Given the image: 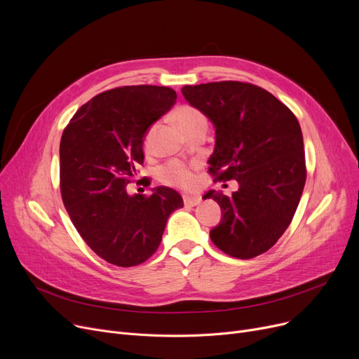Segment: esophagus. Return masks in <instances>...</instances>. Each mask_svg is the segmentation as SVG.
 Here are the masks:
<instances>
[{"label":"esophagus","mask_w":359,"mask_h":359,"mask_svg":"<svg viewBox=\"0 0 359 359\" xmlns=\"http://www.w3.org/2000/svg\"><path fill=\"white\" fill-rule=\"evenodd\" d=\"M183 202L186 206H196L201 203V198L192 195H183Z\"/></svg>","instance_id":"esophagus-1"}]
</instances>
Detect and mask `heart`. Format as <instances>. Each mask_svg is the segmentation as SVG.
Returning a JSON list of instances; mask_svg holds the SVG:
<instances>
[{"mask_svg": "<svg viewBox=\"0 0 359 359\" xmlns=\"http://www.w3.org/2000/svg\"><path fill=\"white\" fill-rule=\"evenodd\" d=\"M175 116H176L177 124L184 133L201 123H206V116L203 115V112L192 105L179 107L175 112ZM156 130H157V123L151 124L146 130L144 135H142V150L146 153H150L153 149V140H154ZM158 179L164 184H169L173 187H182V189L190 187L195 182L192 165H189L180 160H170L165 164H163L158 170Z\"/></svg>", "mask_w": 359, "mask_h": 359, "instance_id": "heart-1", "label": "heart"}]
</instances>
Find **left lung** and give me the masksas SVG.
<instances>
[{"label":"left lung","instance_id":"left-lung-1","mask_svg":"<svg viewBox=\"0 0 359 359\" xmlns=\"http://www.w3.org/2000/svg\"><path fill=\"white\" fill-rule=\"evenodd\" d=\"M184 100L215 127L208 163L215 180H236L226 196L209 190L222 219L210 240L225 254L248 259L269 251L290 225L306 182L303 135L294 114L269 90L222 81L182 88Z\"/></svg>","mask_w":359,"mask_h":359}]
</instances>
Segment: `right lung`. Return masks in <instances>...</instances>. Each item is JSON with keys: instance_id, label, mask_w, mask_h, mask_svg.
<instances>
[{"instance_id": "1", "label": "right lung", "mask_w": 359, "mask_h": 359, "mask_svg": "<svg viewBox=\"0 0 359 359\" xmlns=\"http://www.w3.org/2000/svg\"><path fill=\"white\" fill-rule=\"evenodd\" d=\"M172 88L137 85L105 90L72 116L60 140V192L75 228L109 264L133 267L161 243L170 213L183 208L176 190L127 194L144 161L142 135L169 111Z\"/></svg>"}]
</instances>
